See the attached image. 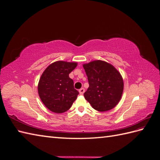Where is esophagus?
I'll use <instances>...</instances> for the list:
<instances>
[{"mask_svg":"<svg viewBox=\"0 0 160 160\" xmlns=\"http://www.w3.org/2000/svg\"><path fill=\"white\" fill-rule=\"evenodd\" d=\"M80 95H83L85 93V89L84 88H81L79 91Z\"/></svg>","mask_w":160,"mask_h":160,"instance_id":"obj_1","label":"esophagus"}]
</instances>
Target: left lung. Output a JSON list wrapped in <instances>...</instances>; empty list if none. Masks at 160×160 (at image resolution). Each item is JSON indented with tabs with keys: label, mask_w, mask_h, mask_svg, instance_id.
<instances>
[{
	"label": "left lung",
	"mask_w": 160,
	"mask_h": 160,
	"mask_svg": "<svg viewBox=\"0 0 160 160\" xmlns=\"http://www.w3.org/2000/svg\"><path fill=\"white\" fill-rule=\"evenodd\" d=\"M89 87L85 99L99 111L114 108L122 98L123 81L120 72L108 62L97 60L83 64Z\"/></svg>",
	"instance_id": "left-lung-1"
}]
</instances>
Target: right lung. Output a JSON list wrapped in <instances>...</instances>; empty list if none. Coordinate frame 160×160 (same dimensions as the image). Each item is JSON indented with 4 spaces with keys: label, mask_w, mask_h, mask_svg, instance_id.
Instances as JSON below:
<instances>
[{
    "label": "right lung",
    "mask_w": 160,
    "mask_h": 160,
    "mask_svg": "<svg viewBox=\"0 0 160 160\" xmlns=\"http://www.w3.org/2000/svg\"><path fill=\"white\" fill-rule=\"evenodd\" d=\"M75 62L59 61L52 62L42 72L38 84V93L46 107L56 113L69 110L79 92L69 77L77 67Z\"/></svg>",
    "instance_id": "right-lung-1"
}]
</instances>
